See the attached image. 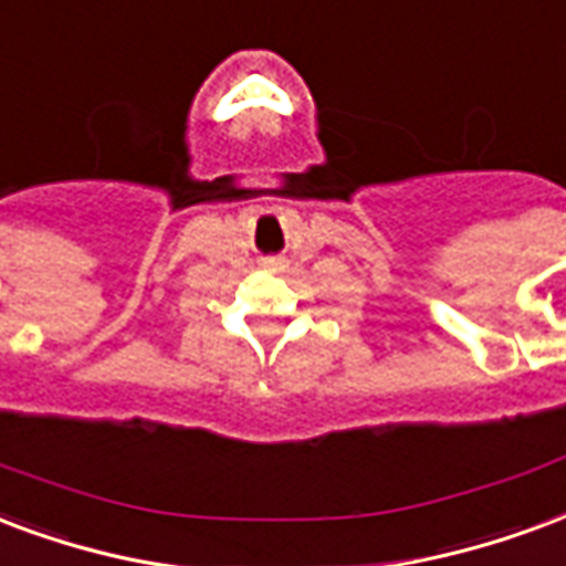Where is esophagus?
<instances>
[{"label": "esophagus", "mask_w": 566, "mask_h": 566, "mask_svg": "<svg viewBox=\"0 0 566 566\" xmlns=\"http://www.w3.org/2000/svg\"><path fill=\"white\" fill-rule=\"evenodd\" d=\"M266 266H279V261H266Z\"/></svg>", "instance_id": "34e87169"}]
</instances>
